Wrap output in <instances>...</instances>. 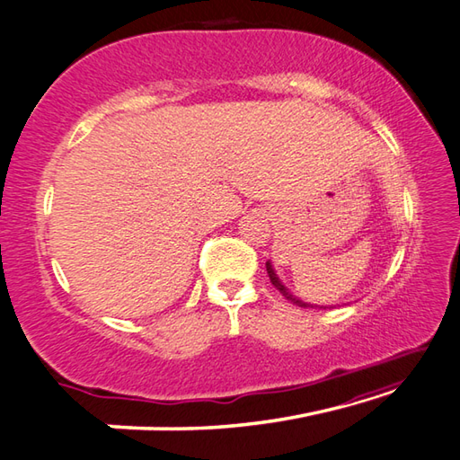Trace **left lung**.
<instances>
[{
	"label": "left lung",
	"mask_w": 460,
	"mask_h": 460,
	"mask_svg": "<svg viewBox=\"0 0 460 460\" xmlns=\"http://www.w3.org/2000/svg\"><path fill=\"white\" fill-rule=\"evenodd\" d=\"M267 275H269V279H271V283H273V287H275V289H277L279 293H281V295L285 296V299H289L291 303H295V305H299V307H313V305H307V303H303L301 299H296V296H295V295H291V293H289V289H285V287L281 285V281H279V277L275 275V271H273V267H271V263H269V261H267ZM319 309H325V307H319Z\"/></svg>",
	"instance_id": "8db88e82"
}]
</instances>
